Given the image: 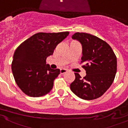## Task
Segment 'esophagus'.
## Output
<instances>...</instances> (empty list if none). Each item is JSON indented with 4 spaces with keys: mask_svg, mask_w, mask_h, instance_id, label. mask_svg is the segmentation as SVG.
<instances>
[{
    "mask_svg": "<svg viewBox=\"0 0 128 128\" xmlns=\"http://www.w3.org/2000/svg\"><path fill=\"white\" fill-rule=\"evenodd\" d=\"M60 72L61 74H65V73L67 72V70H66V69H60Z\"/></svg>",
    "mask_w": 128,
    "mask_h": 128,
    "instance_id": "obj_1",
    "label": "esophagus"
}]
</instances>
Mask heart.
<instances>
[{
	"instance_id": "obj_1",
	"label": "heart",
	"mask_w": 128,
	"mask_h": 128,
	"mask_svg": "<svg viewBox=\"0 0 128 128\" xmlns=\"http://www.w3.org/2000/svg\"><path fill=\"white\" fill-rule=\"evenodd\" d=\"M72 42H75V41H72Z\"/></svg>"
}]
</instances>
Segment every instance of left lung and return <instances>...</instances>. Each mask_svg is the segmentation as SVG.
I'll return each instance as SVG.
<instances>
[{"label":"left lung","instance_id":"left-lung-1","mask_svg":"<svg viewBox=\"0 0 128 128\" xmlns=\"http://www.w3.org/2000/svg\"><path fill=\"white\" fill-rule=\"evenodd\" d=\"M81 44L82 56L80 63L86 70L81 78L76 73L70 84L71 90L78 97L92 100L101 97L109 89L116 73V56L106 42L88 33L76 32L72 36Z\"/></svg>","mask_w":128,"mask_h":128}]
</instances>
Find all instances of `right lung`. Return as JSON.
Here are the masks:
<instances>
[{"label":"right lung","mask_w":128,"mask_h":128,"mask_svg":"<svg viewBox=\"0 0 128 128\" xmlns=\"http://www.w3.org/2000/svg\"><path fill=\"white\" fill-rule=\"evenodd\" d=\"M68 34L69 32L37 33L16 49L12 70L16 84L24 94L40 97L52 90L60 70L51 69L46 64V59Z\"/></svg>","instance_id":"1"}]
</instances>
